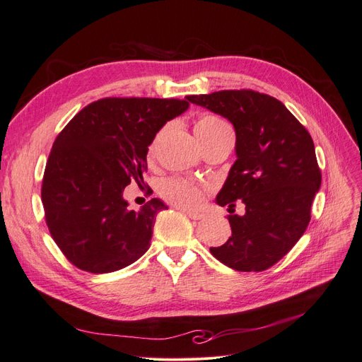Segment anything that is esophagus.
Segmentation results:
<instances>
[{"label":"esophagus","mask_w":362,"mask_h":362,"mask_svg":"<svg viewBox=\"0 0 362 362\" xmlns=\"http://www.w3.org/2000/svg\"><path fill=\"white\" fill-rule=\"evenodd\" d=\"M184 213L187 214L190 218H193V221H199V218H202V216H204L201 213H193V211H189V210H184Z\"/></svg>","instance_id":"obj_1"}]
</instances>
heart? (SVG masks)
I'll use <instances>...</instances> for the list:
<instances>
[{
	"label": "heart",
	"instance_id": "1",
	"mask_svg": "<svg viewBox=\"0 0 362 362\" xmlns=\"http://www.w3.org/2000/svg\"><path fill=\"white\" fill-rule=\"evenodd\" d=\"M194 134L198 137V140L202 144V146L217 136H221L226 131H231L229 125L223 122L222 119H218L216 116H202L194 122ZM164 133V129H161L157 136L152 139L151 145L148 148V157H154L158 141ZM160 193L166 201L170 204L181 206V208H189V210H194L204 202V196H205V189L201 187V185H196L193 182H189L181 178H170L166 180L160 187Z\"/></svg>",
	"mask_w": 362,
	"mask_h": 362
}]
</instances>
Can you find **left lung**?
I'll use <instances>...</instances> for the list:
<instances>
[{
  "instance_id": "left-lung-1",
  "label": "left lung",
  "mask_w": 362,
  "mask_h": 362,
  "mask_svg": "<svg viewBox=\"0 0 362 362\" xmlns=\"http://www.w3.org/2000/svg\"><path fill=\"white\" fill-rule=\"evenodd\" d=\"M187 100L234 125L237 160L216 202L228 205L233 235L210 247L238 272H261L288 254L311 218L322 184L313 139L276 98L254 90H221ZM240 199L247 210L233 214Z\"/></svg>"
}]
</instances>
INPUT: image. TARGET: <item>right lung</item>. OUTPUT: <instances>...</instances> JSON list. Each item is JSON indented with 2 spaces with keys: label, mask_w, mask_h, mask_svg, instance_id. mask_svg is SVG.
Instances as JSON below:
<instances>
[{
  "label": "right lung",
  "mask_w": 362,
  "mask_h": 362,
  "mask_svg": "<svg viewBox=\"0 0 362 362\" xmlns=\"http://www.w3.org/2000/svg\"><path fill=\"white\" fill-rule=\"evenodd\" d=\"M189 100L105 98L75 115L54 141L42 182L49 233L74 266L110 273L137 261L151 246L158 198L129 210L124 189L144 184L148 148Z\"/></svg>",
  "instance_id": "1"
}]
</instances>
